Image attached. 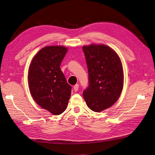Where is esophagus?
I'll list each match as a JSON object with an SVG mask.
<instances>
[{"mask_svg": "<svg viewBox=\"0 0 155 155\" xmlns=\"http://www.w3.org/2000/svg\"><path fill=\"white\" fill-rule=\"evenodd\" d=\"M73 88H74V90L75 92H77L78 90V88H79V84H75L74 86V87H73Z\"/></svg>", "mask_w": 155, "mask_h": 155, "instance_id": "34e87169", "label": "esophagus"}]
</instances>
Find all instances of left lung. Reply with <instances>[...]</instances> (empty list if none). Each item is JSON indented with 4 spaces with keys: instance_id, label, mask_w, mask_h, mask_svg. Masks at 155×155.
Here are the masks:
<instances>
[{
    "instance_id": "8db88e82",
    "label": "left lung",
    "mask_w": 155,
    "mask_h": 155,
    "mask_svg": "<svg viewBox=\"0 0 155 155\" xmlns=\"http://www.w3.org/2000/svg\"><path fill=\"white\" fill-rule=\"evenodd\" d=\"M88 72V87L83 93L88 108L100 112L118 100L124 84V73L119 56L105 45L83 46Z\"/></svg>"
}]
</instances>
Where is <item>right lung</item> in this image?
Masks as SVG:
<instances>
[{
  "label": "right lung",
  "instance_id": "add662e5",
  "mask_svg": "<svg viewBox=\"0 0 155 155\" xmlns=\"http://www.w3.org/2000/svg\"><path fill=\"white\" fill-rule=\"evenodd\" d=\"M63 46H47L37 53L29 68L28 82L32 97L40 107L53 115L62 114L71 95L60 65L67 52Z\"/></svg>",
  "mask_w": 155,
  "mask_h": 155
}]
</instances>
